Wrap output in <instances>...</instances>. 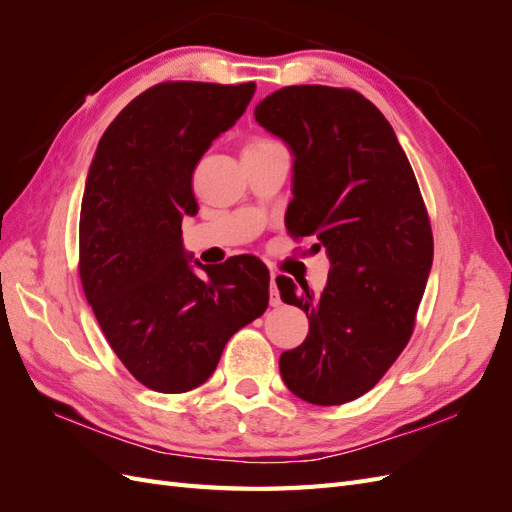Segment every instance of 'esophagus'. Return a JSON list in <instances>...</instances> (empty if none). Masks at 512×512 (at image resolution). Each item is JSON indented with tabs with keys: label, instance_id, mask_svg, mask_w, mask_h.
Returning a JSON list of instances; mask_svg holds the SVG:
<instances>
[{
	"label": "esophagus",
	"instance_id": "esophagus-1",
	"mask_svg": "<svg viewBox=\"0 0 512 512\" xmlns=\"http://www.w3.org/2000/svg\"><path fill=\"white\" fill-rule=\"evenodd\" d=\"M269 303H271V307H280V305H282V299H280V290H277V284H275V273L271 275V288H269Z\"/></svg>",
	"mask_w": 512,
	"mask_h": 512
}]
</instances>
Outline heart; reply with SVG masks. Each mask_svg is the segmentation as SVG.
<instances>
[{
	"mask_svg": "<svg viewBox=\"0 0 512 512\" xmlns=\"http://www.w3.org/2000/svg\"><path fill=\"white\" fill-rule=\"evenodd\" d=\"M258 143H267V141H254V143H250V145H258Z\"/></svg>",
	"mask_w": 512,
	"mask_h": 512,
	"instance_id": "b5f03b06",
	"label": "heart"
}]
</instances>
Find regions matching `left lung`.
Listing matches in <instances>:
<instances>
[{"label": "left lung", "mask_w": 512, "mask_h": 512, "mask_svg": "<svg viewBox=\"0 0 512 512\" xmlns=\"http://www.w3.org/2000/svg\"><path fill=\"white\" fill-rule=\"evenodd\" d=\"M254 117L292 151L290 237H314L331 262L320 294L277 277L282 301L309 318L305 342L280 356L282 378L309 404H346L412 335L433 262L423 196L391 123L359 91L292 85Z\"/></svg>", "instance_id": "8db88e82"}]
</instances>
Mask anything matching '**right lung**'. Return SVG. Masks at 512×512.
<instances>
[{
    "instance_id": "add662e5",
    "label": "right lung",
    "mask_w": 512,
    "mask_h": 512,
    "mask_svg": "<svg viewBox=\"0 0 512 512\" xmlns=\"http://www.w3.org/2000/svg\"><path fill=\"white\" fill-rule=\"evenodd\" d=\"M254 83H160L136 96L102 134L79 220L87 303L130 374L158 393L209 380L228 339L265 314L269 269L254 256L194 273L181 220L196 215L192 175L235 126Z\"/></svg>"
}]
</instances>
